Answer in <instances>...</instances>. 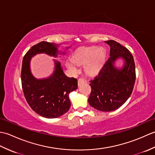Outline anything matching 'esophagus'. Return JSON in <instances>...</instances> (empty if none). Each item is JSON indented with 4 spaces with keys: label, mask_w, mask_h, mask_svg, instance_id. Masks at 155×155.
<instances>
[{
    "label": "esophagus",
    "mask_w": 155,
    "mask_h": 155,
    "mask_svg": "<svg viewBox=\"0 0 155 155\" xmlns=\"http://www.w3.org/2000/svg\"><path fill=\"white\" fill-rule=\"evenodd\" d=\"M84 82H85V80L83 78H79L78 79V84L81 85V84H83V83H84Z\"/></svg>",
    "instance_id": "1"
}]
</instances>
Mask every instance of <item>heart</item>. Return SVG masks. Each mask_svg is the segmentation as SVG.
Instances as JSON below:
<instances>
[{"mask_svg": "<svg viewBox=\"0 0 155 155\" xmlns=\"http://www.w3.org/2000/svg\"><path fill=\"white\" fill-rule=\"evenodd\" d=\"M105 58V52L103 48H98L95 47L79 48L72 57V60L78 64H87V69L88 71L94 72L99 70ZM68 67L72 70H74V66L68 63Z\"/></svg>", "mask_w": 155, "mask_h": 155, "instance_id": "heart-1", "label": "heart"}]
</instances>
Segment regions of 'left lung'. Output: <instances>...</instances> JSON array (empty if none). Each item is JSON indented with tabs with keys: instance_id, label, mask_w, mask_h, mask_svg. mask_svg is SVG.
Returning a JSON list of instances; mask_svg holds the SVG:
<instances>
[{
	"instance_id": "obj_1",
	"label": "left lung",
	"mask_w": 155,
	"mask_h": 155,
	"mask_svg": "<svg viewBox=\"0 0 155 155\" xmlns=\"http://www.w3.org/2000/svg\"><path fill=\"white\" fill-rule=\"evenodd\" d=\"M110 47V57L99 73L90 81L91 93L88 103L96 109L109 112L120 107L130 97L136 79L135 64L128 49L113 40L105 41ZM119 58L125 64L121 69L114 67Z\"/></svg>"
}]
</instances>
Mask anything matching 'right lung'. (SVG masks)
Segmentation results:
<instances>
[{"label": "right lung", "mask_w": 155, "mask_h": 155, "mask_svg": "<svg viewBox=\"0 0 155 155\" xmlns=\"http://www.w3.org/2000/svg\"><path fill=\"white\" fill-rule=\"evenodd\" d=\"M58 45L42 41L29 49L24 56L21 70L22 87L31 108L41 116L54 118L62 116L71 107L68 94L78 87L77 79L64 73L60 62L54 61L55 68L50 77L37 79L30 69L31 58L37 54L45 53L57 57L64 52L58 51Z\"/></svg>", "instance_id": "obj_1"}]
</instances>
